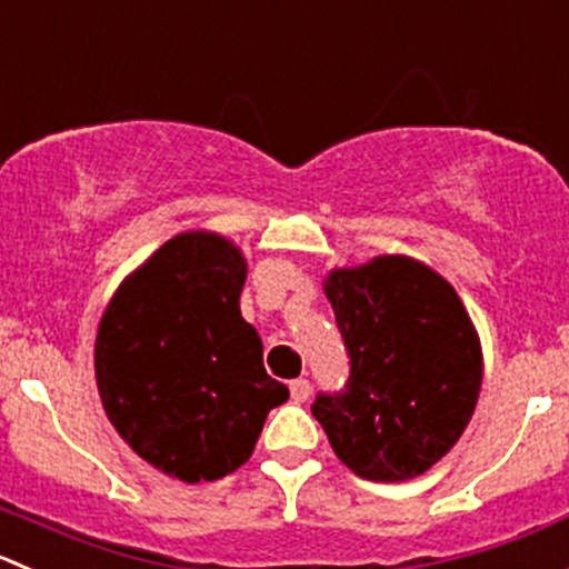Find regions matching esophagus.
Here are the masks:
<instances>
[{"instance_id": "obj_1", "label": "esophagus", "mask_w": 569, "mask_h": 569, "mask_svg": "<svg viewBox=\"0 0 569 569\" xmlns=\"http://www.w3.org/2000/svg\"><path fill=\"white\" fill-rule=\"evenodd\" d=\"M289 395L295 402H306L311 397V383L306 378H297L289 383Z\"/></svg>"}]
</instances>
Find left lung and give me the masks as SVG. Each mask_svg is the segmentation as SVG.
I'll return each instance as SVG.
<instances>
[{"instance_id":"1","label":"left lung","mask_w":569,"mask_h":569,"mask_svg":"<svg viewBox=\"0 0 569 569\" xmlns=\"http://www.w3.org/2000/svg\"><path fill=\"white\" fill-rule=\"evenodd\" d=\"M350 352L341 395L313 417L356 476L400 483L431 470L470 425L483 380L481 336L453 286L408 256H375L322 280Z\"/></svg>"}]
</instances>
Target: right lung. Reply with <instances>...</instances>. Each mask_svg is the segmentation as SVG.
I'll list each match as a JSON object with an SVG mask.
<instances>
[{
	"mask_svg": "<svg viewBox=\"0 0 569 569\" xmlns=\"http://www.w3.org/2000/svg\"><path fill=\"white\" fill-rule=\"evenodd\" d=\"M247 258L213 230H186L132 269L93 345L102 408L147 465L183 483L217 481L256 450L289 389L263 369L241 317Z\"/></svg>",
	"mask_w": 569,
	"mask_h": 569,
	"instance_id": "right-lung-1",
	"label": "right lung"
}]
</instances>
